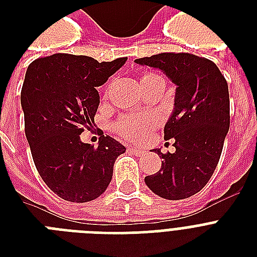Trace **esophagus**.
Segmentation results:
<instances>
[{
    "mask_svg": "<svg viewBox=\"0 0 257 257\" xmlns=\"http://www.w3.org/2000/svg\"><path fill=\"white\" fill-rule=\"evenodd\" d=\"M128 151L131 153H135V155H136V156H141V155H143V151H141V149H139V148H133V147H129L128 148Z\"/></svg>",
    "mask_w": 257,
    "mask_h": 257,
    "instance_id": "1",
    "label": "esophagus"
}]
</instances>
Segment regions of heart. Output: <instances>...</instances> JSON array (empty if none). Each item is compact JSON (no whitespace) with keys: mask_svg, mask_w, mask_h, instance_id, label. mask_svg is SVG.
Masks as SVG:
<instances>
[{"mask_svg":"<svg viewBox=\"0 0 257 257\" xmlns=\"http://www.w3.org/2000/svg\"><path fill=\"white\" fill-rule=\"evenodd\" d=\"M153 73H145L144 77L152 76ZM157 124V118L152 114H126L117 122L118 132L131 141H143L147 139L152 128Z\"/></svg>","mask_w":257,"mask_h":257,"instance_id":"1","label":"heart"}]
</instances>
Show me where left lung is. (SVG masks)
I'll use <instances>...</instances> for the list:
<instances>
[{
  "instance_id": "1",
  "label": "left lung",
  "mask_w": 257,
  "mask_h": 257,
  "mask_svg": "<svg viewBox=\"0 0 257 257\" xmlns=\"http://www.w3.org/2000/svg\"><path fill=\"white\" fill-rule=\"evenodd\" d=\"M136 62L161 69L177 85L175 110L164 128L176 152L155 149L161 168L145 184L163 199L191 197L207 185L221 156L229 129L227 80L215 62L191 53H159Z\"/></svg>"
}]
</instances>
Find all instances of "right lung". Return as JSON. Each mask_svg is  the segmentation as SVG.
<instances>
[{
  "mask_svg": "<svg viewBox=\"0 0 257 257\" xmlns=\"http://www.w3.org/2000/svg\"><path fill=\"white\" fill-rule=\"evenodd\" d=\"M126 61L98 62L88 56L56 53L34 60L21 89L25 135L44 183L72 203L97 199L108 188L113 165L125 147L102 136L98 147L84 144L80 135L94 124L100 96Z\"/></svg>",
  "mask_w": 257,
  "mask_h": 257,
  "instance_id": "1",
  "label": "right lung"
}]
</instances>
